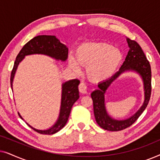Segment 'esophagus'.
<instances>
[{"label":"esophagus","mask_w":160,"mask_h":160,"mask_svg":"<svg viewBox=\"0 0 160 160\" xmlns=\"http://www.w3.org/2000/svg\"><path fill=\"white\" fill-rule=\"evenodd\" d=\"M78 89H79V92L82 94H86L87 92V87L86 84L82 82L78 86Z\"/></svg>","instance_id":"esophagus-1"}]
</instances>
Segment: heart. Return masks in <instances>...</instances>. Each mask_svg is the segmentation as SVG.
<instances>
[{
  "label": "heart",
  "mask_w": 160,
  "mask_h": 160,
  "mask_svg": "<svg viewBox=\"0 0 160 160\" xmlns=\"http://www.w3.org/2000/svg\"><path fill=\"white\" fill-rule=\"evenodd\" d=\"M122 54L117 48L104 42H90L82 44L76 52V60L68 58V66L75 73L81 66L87 67L86 73L89 79L101 82L110 78L119 68Z\"/></svg>",
  "instance_id": "1"
}]
</instances>
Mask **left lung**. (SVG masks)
<instances>
[{
  "mask_svg": "<svg viewBox=\"0 0 160 160\" xmlns=\"http://www.w3.org/2000/svg\"><path fill=\"white\" fill-rule=\"evenodd\" d=\"M126 41L128 44L129 52L119 71L111 78L100 82L98 85V89L91 93L96 122L100 128L108 131L122 130L132 125L146 109L151 97L152 71L149 62L136 41L128 38H126ZM126 72H134L141 77L144 85V100L141 108L131 117L124 120H117L109 115L107 111L104 95L109 87L122 74Z\"/></svg>",
  "mask_w": 160,
  "mask_h": 160,
  "instance_id": "left-lung-1",
  "label": "left lung"
}]
</instances>
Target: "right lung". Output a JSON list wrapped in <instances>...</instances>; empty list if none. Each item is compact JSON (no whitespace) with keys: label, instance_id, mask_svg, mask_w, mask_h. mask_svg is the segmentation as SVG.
I'll return each mask as SVG.
<instances>
[{"label":"right lung","instance_id":"1","mask_svg":"<svg viewBox=\"0 0 160 160\" xmlns=\"http://www.w3.org/2000/svg\"><path fill=\"white\" fill-rule=\"evenodd\" d=\"M32 54H42L54 59L57 61L65 62L68 55V48L61 43L55 36L43 35V36L34 37L30 41H28L19 52L14 62L10 79L12 91L13 82L19 63L24 60L26 56L32 55ZM79 83L80 81L75 78V79L67 81L62 84L60 113L58 119L53 125L45 130H38L25 122L26 124L32 130L41 134L52 135L60 131L66 124L74 102L79 98V91L78 88ZM18 114L21 119L24 120L19 112Z\"/></svg>","mask_w":160,"mask_h":160}]
</instances>
